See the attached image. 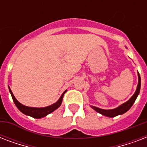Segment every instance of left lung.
Returning a JSON list of instances; mask_svg holds the SVG:
<instances>
[{"mask_svg": "<svg viewBox=\"0 0 147 147\" xmlns=\"http://www.w3.org/2000/svg\"><path fill=\"white\" fill-rule=\"evenodd\" d=\"M138 85H137V88L136 92H135L134 94L131 97L130 100H127V102L121 105V106H119L118 107H117L115 109L112 110H104L100 109V108H98V107H94V106H92V107L94 111H96L97 112L100 113L102 115H105V116L109 117H116L117 115H120V114H124L125 112H127L128 110L130 109V107H132V105H134V103L135 102V100L137 99V96L140 93V85H141V80H140V74L138 72Z\"/></svg>", "mask_w": 147, "mask_h": 147, "instance_id": "left-lung-1", "label": "left lung"}]
</instances>
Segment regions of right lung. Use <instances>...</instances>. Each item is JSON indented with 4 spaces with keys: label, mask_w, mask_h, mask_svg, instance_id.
I'll list each match as a JSON object with an SVG mask.
<instances>
[{
    "label": "right lung",
    "mask_w": 147,
    "mask_h": 147,
    "mask_svg": "<svg viewBox=\"0 0 147 147\" xmlns=\"http://www.w3.org/2000/svg\"><path fill=\"white\" fill-rule=\"evenodd\" d=\"M9 91H10V94H11V96H12L13 100V102L16 105L18 109L24 113V114L26 115H29V116L32 117H34V118H42L43 117L47 116V114H50L53 111H54L55 110H56L58 107H59L61 104H62V98H63V95L66 92H64V93L62 94V96L60 97V98L59 99L57 102H55V104L50 105V106H48V107H40V108H38V107H26V106H24L22 104L18 101V100L15 98L14 95L13 94L11 90L9 88Z\"/></svg>",
    "instance_id": "obj_1"
}]
</instances>
